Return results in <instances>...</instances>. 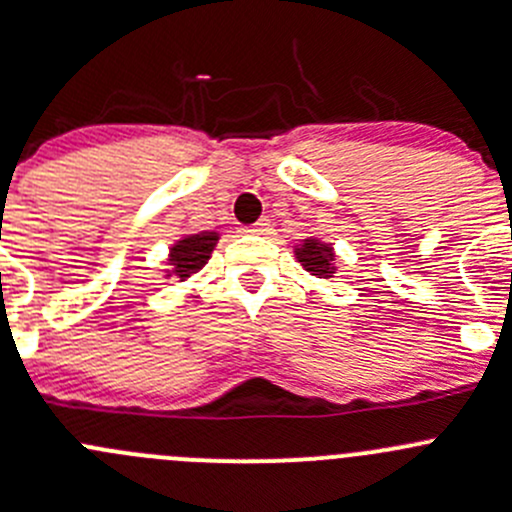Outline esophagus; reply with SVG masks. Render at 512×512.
Instances as JSON below:
<instances>
[{"instance_id": "esophagus-1", "label": "esophagus", "mask_w": 512, "mask_h": 512, "mask_svg": "<svg viewBox=\"0 0 512 512\" xmlns=\"http://www.w3.org/2000/svg\"><path fill=\"white\" fill-rule=\"evenodd\" d=\"M270 230H272L270 218H260L255 225H250V228H247V233H252V235H267V233H270Z\"/></svg>"}]
</instances>
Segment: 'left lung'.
I'll return each mask as SVG.
<instances>
[{"instance_id": "1", "label": "left lung", "mask_w": 512, "mask_h": 512, "mask_svg": "<svg viewBox=\"0 0 512 512\" xmlns=\"http://www.w3.org/2000/svg\"><path fill=\"white\" fill-rule=\"evenodd\" d=\"M294 257L301 262L306 272H311L319 279H331L336 274V252L328 242H321L319 238H306L301 240L299 245H294Z\"/></svg>"}]
</instances>
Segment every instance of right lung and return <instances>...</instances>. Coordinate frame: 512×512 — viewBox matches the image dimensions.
Listing matches in <instances>:
<instances>
[{
  "label": "right lung",
  "mask_w": 512,
  "mask_h": 512,
  "mask_svg": "<svg viewBox=\"0 0 512 512\" xmlns=\"http://www.w3.org/2000/svg\"><path fill=\"white\" fill-rule=\"evenodd\" d=\"M220 235L213 233V230H203V233H191L184 235L181 240H176L174 245L169 247V270H166V279L176 277L179 282L203 270L208 260H211V252L218 245Z\"/></svg>",
  "instance_id": "obj_1"
}]
</instances>
